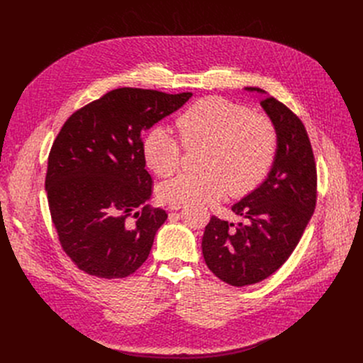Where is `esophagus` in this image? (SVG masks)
I'll return each mask as SVG.
<instances>
[{"instance_id":"34e87169","label":"esophagus","mask_w":363,"mask_h":363,"mask_svg":"<svg viewBox=\"0 0 363 363\" xmlns=\"http://www.w3.org/2000/svg\"><path fill=\"white\" fill-rule=\"evenodd\" d=\"M181 206H182V203H169V210H179L181 208Z\"/></svg>"}]
</instances>
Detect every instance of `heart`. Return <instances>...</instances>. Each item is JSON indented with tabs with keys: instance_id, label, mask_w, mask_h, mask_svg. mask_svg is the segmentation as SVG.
I'll use <instances>...</instances> for the list:
<instances>
[{
	"instance_id": "1",
	"label": "heart",
	"mask_w": 363,
	"mask_h": 363,
	"mask_svg": "<svg viewBox=\"0 0 363 363\" xmlns=\"http://www.w3.org/2000/svg\"><path fill=\"white\" fill-rule=\"evenodd\" d=\"M175 125L186 147L205 146L201 161L205 171L184 172L162 184L160 195L169 203H208L227 192L245 195L266 179L274 164L273 122L240 103L203 97L184 111ZM182 144L168 129L152 128L142 140L146 165L160 177L172 175L181 164Z\"/></svg>"
}]
</instances>
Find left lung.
Wrapping results in <instances>:
<instances>
[{
  "label": "left lung",
  "mask_w": 363,
  "mask_h": 363,
  "mask_svg": "<svg viewBox=\"0 0 363 363\" xmlns=\"http://www.w3.org/2000/svg\"><path fill=\"white\" fill-rule=\"evenodd\" d=\"M266 94L260 105L277 130V153L267 179L234 203L247 223L211 217L202 237L208 269L223 281L242 287L267 279L294 251L312 218L318 198L315 155L303 122L281 101Z\"/></svg>",
  "instance_id": "obj_1"
}]
</instances>
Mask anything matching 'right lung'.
I'll list each match as a JSON object with an SVG mask.
<instances>
[{
	"instance_id": "right-lung-1",
	"label": "right lung",
	"mask_w": 363,
	"mask_h": 363,
	"mask_svg": "<svg viewBox=\"0 0 363 363\" xmlns=\"http://www.w3.org/2000/svg\"><path fill=\"white\" fill-rule=\"evenodd\" d=\"M192 93L121 87L76 111L48 155L45 191L59 241L72 262L100 279L133 274L168 214L152 195L142 132Z\"/></svg>"
}]
</instances>
